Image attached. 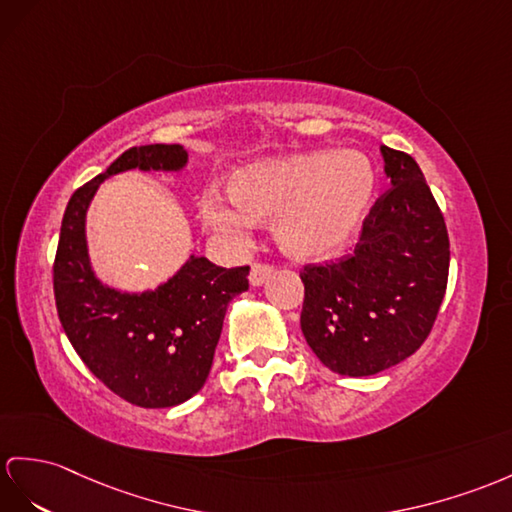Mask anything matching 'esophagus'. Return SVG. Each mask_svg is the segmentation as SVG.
<instances>
[{
  "mask_svg": "<svg viewBox=\"0 0 512 512\" xmlns=\"http://www.w3.org/2000/svg\"><path fill=\"white\" fill-rule=\"evenodd\" d=\"M273 273V267L269 265H252V269H249V284L252 286H263Z\"/></svg>",
  "mask_w": 512,
  "mask_h": 512,
  "instance_id": "esophagus-1",
  "label": "esophagus"
}]
</instances>
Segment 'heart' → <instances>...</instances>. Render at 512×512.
<instances>
[{
    "instance_id": "1",
    "label": "heart",
    "mask_w": 512,
    "mask_h": 512,
    "mask_svg": "<svg viewBox=\"0 0 512 512\" xmlns=\"http://www.w3.org/2000/svg\"><path fill=\"white\" fill-rule=\"evenodd\" d=\"M378 191L373 162L356 149H313L249 162L199 195V217L228 245H243L256 221L286 256L323 260L350 243Z\"/></svg>"
}]
</instances>
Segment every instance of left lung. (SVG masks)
<instances>
[{"instance_id":"left-lung-1","label":"left lung","mask_w":512,"mask_h":512,"mask_svg":"<svg viewBox=\"0 0 512 512\" xmlns=\"http://www.w3.org/2000/svg\"><path fill=\"white\" fill-rule=\"evenodd\" d=\"M391 189L373 204L354 254L304 267L302 332L330 371L360 378L402 363L432 330L450 239L413 156L382 145Z\"/></svg>"}]
</instances>
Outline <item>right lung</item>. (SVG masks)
I'll use <instances>...</instances> for the list:
<instances>
[{
  "instance_id": "1",
  "label": "right lung",
  "mask_w": 512,
  "mask_h": 512,
  "mask_svg": "<svg viewBox=\"0 0 512 512\" xmlns=\"http://www.w3.org/2000/svg\"><path fill=\"white\" fill-rule=\"evenodd\" d=\"M186 162L182 145L130 147L71 195L60 226L54 295L67 339L95 378L143 408L178 406L202 389L228 304L249 286V267H217L206 256L191 254L156 289H112L91 265L86 210L99 184L117 173H176Z\"/></svg>"
}]
</instances>
